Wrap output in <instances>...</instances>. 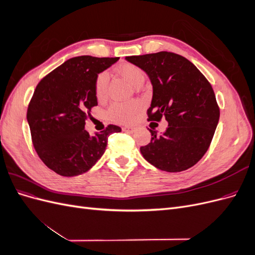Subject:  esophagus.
I'll return each instance as SVG.
<instances>
[{
	"mask_svg": "<svg viewBox=\"0 0 255 255\" xmlns=\"http://www.w3.org/2000/svg\"><path fill=\"white\" fill-rule=\"evenodd\" d=\"M122 130H123V132L133 133L134 130H135V128H133V127H125V128H122Z\"/></svg>",
	"mask_w": 255,
	"mask_h": 255,
	"instance_id": "34e87169",
	"label": "esophagus"
}]
</instances>
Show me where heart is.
I'll return each mask as SVG.
<instances>
[{"label": "heart", "instance_id": "obj_1", "mask_svg": "<svg viewBox=\"0 0 255 255\" xmlns=\"http://www.w3.org/2000/svg\"><path fill=\"white\" fill-rule=\"evenodd\" d=\"M117 72L128 81L130 84L137 86L143 82L144 73L141 69L130 63L121 64L117 68ZM107 82H109V75L106 72L99 73L95 82V92L98 99H103L106 96ZM140 110V105L136 101L129 102H118L114 103L109 111V116L111 120L119 123H129L135 118L136 114Z\"/></svg>", "mask_w": 255, "mask_h": 255}]
</instances>
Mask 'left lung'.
Instances as JSON below:
<instances>
[{
    "label": "left lung",
    "mask_w": 255,
    "mask_h": 255,
    "mask_svg": "<svg viewBox=\"0 0 255 255\" xmlns=\"http://www.w3.org/2000/svg\"><path fill=\"white\" fill-rule=\"evenodd\" d=\"M148 74L153 87L149 121L165 118L168 128L140 146L146 161L160 170L180 172L196 165L210 146L220 111L210 82L199 69L179 54L158 52L127 56Z\"/></svg>",
    "instance_id": "left-lung-1"
}]
</instances>
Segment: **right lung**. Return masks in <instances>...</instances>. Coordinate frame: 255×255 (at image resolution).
I'll return each instance as SVG.
<instances>
[{"label": "right lung", "instance_id": "add662e5", "mask_svg": "<svg viewBox=\"0 0 255 255\" xmlns=\"http://www.w3.org/2000/svg\"><path fill=\"white\" fill-rule=\"evenodd\" d=\"M119 57L78 56L68 59L38 83L26 118L32 141L44 165L63 176L88 171L105 152L117 126L90 136L85 120L98 105L95 82Z\"/></svg>", "mask_w": 255, "mask_h": 255}]
</instances>
